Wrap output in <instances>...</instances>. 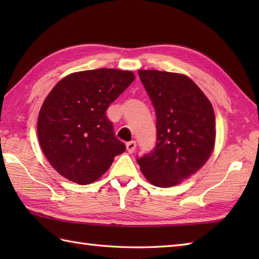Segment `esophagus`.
<instances>
[{
  "label": "esophagus",
  "instance_id": "obj_1",
  "mask_svg": "<svg viewBox=\"0 0 259 259\" xmlns=\"http://www.w3.org/2000/svg\"><path fill=\"white\" fill-rule=\"evenodd\" d=\"M136 141H130V142H126V151H128L129 153H133L135 150H136Z\"/></svg>",
  "mask_w": 259,
  "mask_h": 259
}]
</instances>
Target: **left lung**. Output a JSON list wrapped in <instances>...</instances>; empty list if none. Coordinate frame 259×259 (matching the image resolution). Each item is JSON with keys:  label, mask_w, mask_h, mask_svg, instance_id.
Returning a JSON list of instances; mask_svg holds the SVG:
<instances>
[{"label": "left lung", "mask_w": 259, "mask_h": 259, "mask_svg": "<svg viewBox=\"0 0 259 259\" xmlns=\"http://www.w3.org/2000/svg\"><path fill=\"white\" fill-rule=\"evenodd\" d=\"M138 73L156 111L157 145L137 162L153 186L172 187L210 157L216 138L213 109L187 75L158 70Z\"/></svg>", "instance_id": "obj_1"}]
</instances>
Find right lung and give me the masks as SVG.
<instances>
[{"label":"right lung","instance_id":"obj_1","mask_svg":"<svg viewBox=\"0 0 259 259\" xmlns=\"http://www.w3.org/2000/svg\"><path fill=\"white\" fill-rule=\"evenodd\" d=\"M134 80L131 71H81L65 76L49 93L37 118L38 142L64 178L91 184L125 150L106 111Z\"/></svg>","mask_w":259,"mask_h":259}]
</instances>
